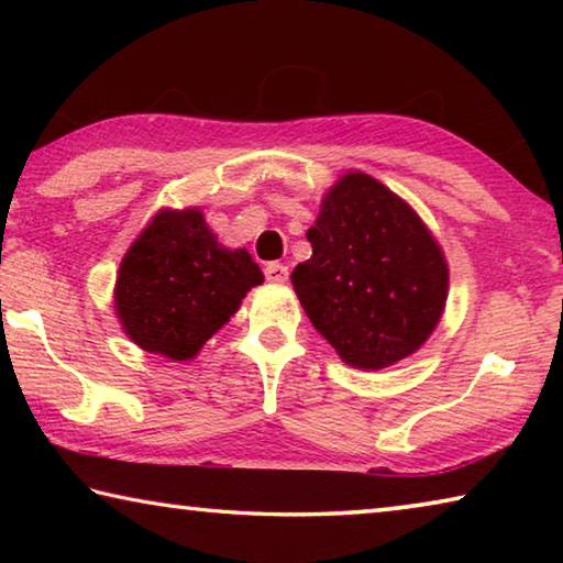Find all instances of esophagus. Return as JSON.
I'll return each mask as SVG.
<instances>
[{"label":"esophagus","instance_id":"1","mask_svg":"<svg viewBox=\"0 0 563 563\" xmlns=\"http://www.w3.org/2000/svg\"><path fill=\"white\" fill-rule=\"evenodd\" d=\"M263 273H265V280L268 283H285L288 280V265H283V263H268L263 268Z\"/></svg>","mask_w":563,"mask_h":563}]
</instances>
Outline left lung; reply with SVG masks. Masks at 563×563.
I'll return each mask as SVG.
<instances>
[{"mask_svg":"<svg viewBox=\"0 0 563 563\" xmlns=\"http://www.w3.org/2000/svg\"><path fill=\"white\" fill-rule=\"evenodd\" d=\"M308 241L312 258L292 271V288L347 365L387 367L430 338L450 273L402 198L367 174H347L322 201Z\"/></svg>","mask_w":563,"mask_h":563,"instance_id":"left-lung-1","label":"left lung"}]
</instances>
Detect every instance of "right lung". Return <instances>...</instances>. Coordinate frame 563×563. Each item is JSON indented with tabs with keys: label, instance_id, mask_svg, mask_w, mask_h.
Instances as JSON below:
<instances>
[{
	"label": "right lung",
	"instance_id": "1",
	"mask_svg": "<svg viewBox=\"0 0 563 563\" xmlns=\"http://www.w3.org/2000/svg\"><path fill=\"white\" fill-rule=\"evenodd\" d=\"M263 273L243 247L228 251L198 211H161L129 247L117 278V312L139 347L190 360Z\"/></svg>",
	"mask_w": 563,
	"mask_h": 563
}]
</instances>
